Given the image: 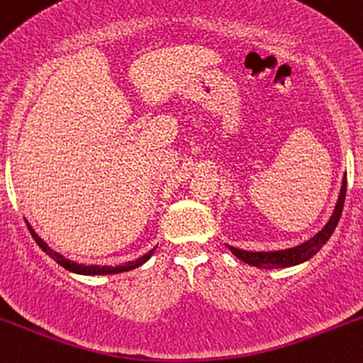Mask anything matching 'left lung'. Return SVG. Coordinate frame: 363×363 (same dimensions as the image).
Instances as JSON below:
<instances>
[{
  "instance_id": "1",
  "label": "left lung",
  "mask_w": 363,
  "mask_h": 363,
  "mask_svg": "<svg viewBox=\"0 0 363 363\" xmlns=\"http://www.w3.org/2000/svg\"><path fill=\"white\" fill-rule=\"evenodd\" d=\"M345 196H347V174H345L343 181H341V189L338 201H336L335 210H333L331 218L328 220V223L324 225L323 230H319L314 237H311L309 240L302 242L301 245H295V247L281 249V251H245V249H237L234 245H228L230 252L234 256L239 257L240 261L247 262L251 266H257L262 269H278V268H289V266H297L301 262H306L311 259L312 256H315L320 251L324 244L328 242L329 237L335 232L336 225L340 222L341 211H343L345 205Z\"/></svg>"
}]
</instances>
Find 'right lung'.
Instances as JSON below:
<instances>
[{
    "instance_id": "1",
    "label": "right lung",
    "mask_w": 363,
    "mask_h": 363,
    "mask_svg": "<svg viewBox=\"0 0 363 363\" xmlns=\"http://www.w3.org/2000/svg\"><path fill=\"white\" fill-rule=\"evenodd\" d=\"M25 223H27L28 230H30L32 237H34V239H35L37 245H39V247L43 249V251L48 254L49 257H52V259L56 261L57 264L62 266V268H65V269H68V272L77 273V274H85V277H95V274H118V273H124V272H131V269H135V268H138V266L145 264V262H147L150 257L153 256V252H155V249H157V247H153L152 251L147 252V254H143V256H140L138 259L128 261V262H124V264H118V266H99V264L86 266V264H78V262L68 259V257L62 256L61 252L54 251V249L49 247V244L44 242V240L40 239L39 235H37V232L34 230V228H32V225L28 223V222H25Z\"/></svg>"
}]
</instances>
